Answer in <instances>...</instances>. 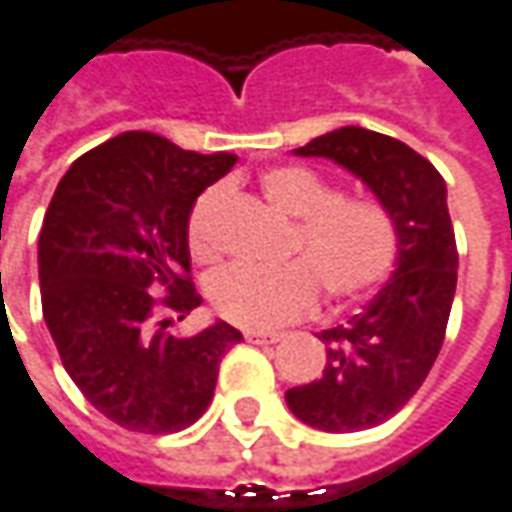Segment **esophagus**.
<instances>
[{
    "instance_id": "esophagus-1",
    "label": "esophagus",
    "mask_w": 512,
    "mask_h": 512,
    "mask_svg": "<svg viewBox=\"0 0 512 512\" xmlns=\"http://www.w3.org/2000/svg\"><path fill=\"white\" fill-rule=\"evenodd\" d=\"M246 339L252 344H277L283 333H263V330H246Z\"/></svg>"
}]
</instances>
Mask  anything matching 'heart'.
I'll return each instance as SVG.
<instances>
[{
    "label": "heart",
    "instance_id": "obj_1",
    "mask_svg": "<svg viewBox=\"0 0 512 512\" xmlns=\"http://www.w3.org/2000/svg\"><path fill=\"white\" fill-rule=\"evenodd\" d=\"M260 190L277 212L297 218L291 252L300 260L283 266L232 263L207 283L215 314L232 325L269 330L308 314L319 300V285L330 300H353L384 283L401 257V229L384 201L342 196V190L302 165H280L260 176ZM221 190L196 198L187 218L190 255L207 263L218 252L212 212Z\"/></svg>",
    "mask_w": 512,
    "mask_h": 512
}]
</instances>
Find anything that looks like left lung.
<instances>
[{"instance_id":"8db88e82","label":"left lung","mask_w":512,"mask_h":512,"mask_svg":"<svg viewBox=\"0 0 512 512\" xmlns=\"http://www.w3.org/2000/svg\"><path fill=\"white\" fill-rule=\"evenodd\" d=\"M297 154L325 156L353 170L401 229L395 277L347 325L319 333L328 344L325 370L285 392L288 409L314 429H373L409 403L446 339L460 263L446 182L406 142L358 125L311 139Z\"/></svg>"}]
</instances>
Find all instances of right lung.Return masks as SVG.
Here are the masks:
<instances>
[{
  "label": "right lung",
  "instance_id": "add662e5",
  "mask_svg": "<svg viewBox=\"0 0 512 512\" xmlns=\"http://www.w3.org/2000/svg\"><path fill=\"white\" fill-rule=\"evenodd\" d=\"M232 165V154L182 151L151 131H125L72 162L44 215V322L83 398L123 429L193 426L215 395L221 358L243 342L227 322L179 339L162 319L201 305L187 218Z\"/></svg>",
  "mask_w": 512,
  "mask_h": 512
}]
</instances>
